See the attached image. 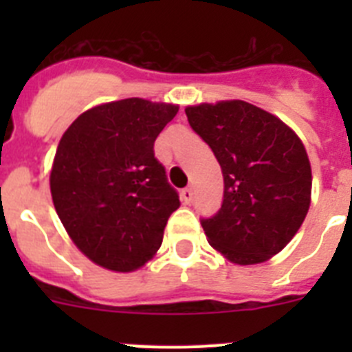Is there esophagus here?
I'll return each instance as SVG.
<instances>
[{
    "label": "esophagus",
    "instance_id": "1",
    "mask_svg": "<svg viewBox=\"0 0 352 352\" xmlns=\"http://www.w3.org/2000/svg\"><path fill=\"white\" fill-rule=\"evenodd\" d=\"M192 197H194V192H192V188H183V190H182V201H183V203L190 204Z\"/></svg>",
    "mask_w": 352,
    "mask_h": 352
}]
</instances>
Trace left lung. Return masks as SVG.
<instances>
[{"mask_svg": "<svg viewBox=\"0 0 352 352\" xmlns=\"http://www.w3.org/2000/svg\"><path fill=\"white\" fill-rule=\"evenodd\" d=\"M185 113L222 167V206L201 220L208 241L239 266L268 261L309 213L312 170L303 142L284 121L243 100Z\"/></svg>", "mask_w": 352, "mask_h": 352, "instance_id": "1", "label": "left lung"}]
</instances>
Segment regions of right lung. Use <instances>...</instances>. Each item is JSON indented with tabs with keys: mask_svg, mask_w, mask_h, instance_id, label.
Masks as SVG:
<instances>
[{
	"mask_svg": "<svg viewBox=\"0 0 352 352\" xmlns=\"http://www.w3.org/2000/svg\"><path fill=\"white\" fill-rule=\"evenodd\" d=\"M178 105L125 98L80 114L51 170L56 213L72 241L102 268L133 272L160 248L179 208L153 144Z\"/></svg>",
	"mask_w": 352,
	"mask_h": 352,
	"instance_id": "1",
	"label": "right lung"
}]
</instances>
